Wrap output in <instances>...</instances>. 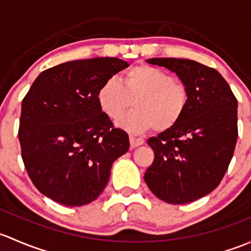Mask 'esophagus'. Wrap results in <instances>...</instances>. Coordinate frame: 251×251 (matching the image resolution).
<instances>
[{"label":"esophagus","mask_w":251,"mask_h":251,"mask_svg":"<svg viewBox=\"0 0 251 251\" xmlns=\"http://www.w3.org/2000/svg\"><path fill=\"white\" fill-rule=\"evenodd\" d=\"M129 141H130V147H131V149H134V147L140 146V145H143L145 143L144 139L135 138V136H133V135L129 136Z\"/></svg>","instance_id":"obj_1"}]
</instances>
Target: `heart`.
Wrapping results in <instances>:
<instances>
[{"label": "heart", "mask_w": 251, "mask_h": 251, "mask_svg": "<svg viewBox=\"0 0 251 251\" xmlns=\"http://www.w3.org/2000/svg\"><path fill=\"white\" fill-rule=\"evenodd\" d=\"M98 102L111 120H117L126 110L133 111L117 125L126 130L140 133L154 128L167 131L181 121L188 106V89L182 82L161 69L138 65L121 77L107 79L98 90Z\"/></svg>", "instance_id": "b5f03b06"}]
</instances>
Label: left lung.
<instances>
[{
    "instance_id": "left-lung-1",
    "label": "left lung",
    "mask_w": 251,
    "mask_h": 251,
    "mask_svg": "<svg viewBox=\"0 0 251 251\" xmlns=\"http://www.w3.org/2000/svg\"><path fill=\"white\" fill-rule=\"evenodd\" d=\"M146 61L175 72L190 99L174 128L147 140L154 159L145 173V182L164 202L191 203L215 190L227 172L238 138V102L215 69L188 59Z\"/></svg>"
}]
</instances>
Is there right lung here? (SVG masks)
Wrapping results in <instances>:
<instances>
[{
	"mask_svg": "<svg viewBox=\"0 0 251 251\" xmlns=\"http://www.w3.org/2000/svg\"><path fill=\"white\" fill-rule=\"evenodd\" d=\"M118 58L60 64L41 72L22 102V158L41 193L66 206L93 202L106 187L112 163L129 149L98 102V90L128 68Z\"/></svg>",
	"mask_w": 251,
	"mask_h": 251,
	"instance_id": "obj_1",
	"label": "right lung"
}]
</instances>
